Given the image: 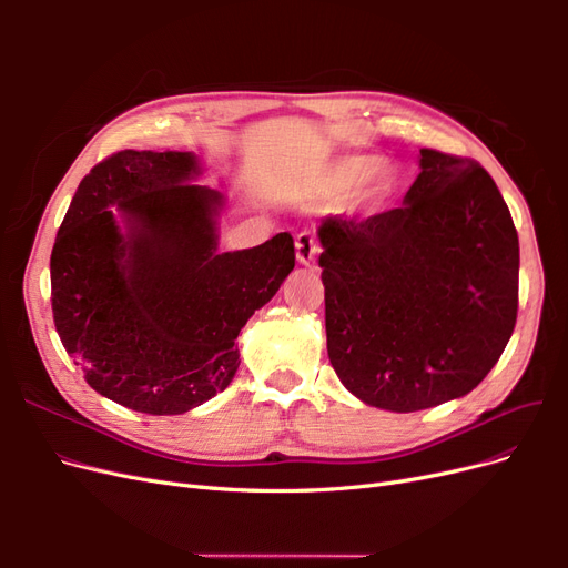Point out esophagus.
I'll return each mask as SVG.
<instances>
[{
  "mask_svg": "<svg viewBox=\"0 0 568 568\" xmlns=\"http://www.w3.org/2000/svg\"><path fill=\"white\" fill-rule=\"evenodd\" d=\"M320 255V242L313 232H301L296 236V257L301 265H313Z\"/></svg>",
  "mask_w": 568,
  "mask_h": 568,
  "instance_id": "34e87169",
  "label": "esophagus"
}]
</instances>
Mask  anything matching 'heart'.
<instances>
[{
  "instance_id": "b5f03b06",
  "label": "heart",
  "mask_w": 568,
  "mask_h": 568,
  "mask_svg": "<svg viewBox=\"0 0 568 568\" xmlns=\"http://www.w3.org/2000/svg\"><path fill=\"white\" fill-rule=\"evenodd\" d=\"M398 175L388 161L372 156V153H346L322 163H315L301 173L291 186V194L303 201H322L346 194L353 189V196L359 203L386 201Z\"/></svg>"
}]
</instances>
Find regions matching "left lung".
<instances>
[{"label":"left lung","mask_w":568,"mask_h":568,"mask_svg":"<svg viewBox=\"0 0 568 568\" xmlns=\"http://www.w3.org/2000/svg\"><path fill=\"white\" fill-rule=\"evenodd\" d=\"M317 236L326 351L355 398L417 412L486 379L517 324L519 236L476 161L422 149L400 209Z\"/></svg>","instance_id":"8db88e82"}]
</instances>
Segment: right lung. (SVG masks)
Listing matches in <instances>:
<instances>
[{
  "label": "right lung",
  "instance_id": "obj_1",
  "mask_svg": "<svg viewBox=\"0 0 568 568\" xmlns=\"http://www.w3.org/2000/svg\"><path fill=\"white\" fill-rule=\"evenodd\" d=\"M199 175L192 151L113 153L80 182L51 251L65 353L97 393L144 415H184L225 390L239 332L296 265L288 232L220 253L225 199Z\"/></svg>",
  "mask_w": 568,
  "mask_h": 568
}]
</instances>
